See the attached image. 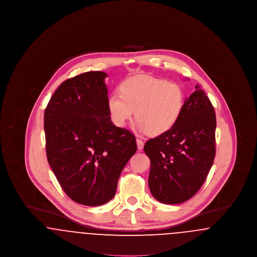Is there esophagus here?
Returning <instances> with one entry per match:
<instances>
[{
	"instance_id": "34e87169",
	"label": "esophagus",
	"mask_w": 257,
	"mask_h": 257,
	"mask_svg": "<svg viewBox=\"0 0 257 257\" xmlns=\"http://www.w3.org/2000/svg\"><path fill=\"white\" fill-rule=\"evenodd\" d=\"M137 141V146H138V149L139 150H142L143 148H144V146H145V144H144V141L143 140H141V139H137L136 140Z\"/></svg>"
}]
</instances>
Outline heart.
<instances>
[{
    "label": "heart",
    "mask_w": 257,
    "mask_h": 257,
    "mask_svg": "<svg viewBox=\"0 0 257 257\" xmlns=\"http://www.w3.org/2000/svg\"><path fill=\"white\" fill-rule=\"evenodd\" d=\"M184 104L185 93L180 85L149 76L127 79L120 86V94L112 93L108 101L115 125L124 126L135 110L138 129L154 136L171 130L178 121Z\"/></svg>",
    "instance_id": "obj_1"
}]
</instances>
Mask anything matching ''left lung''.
Here are the masks:
<instances>
[{"instance_id":"left-lung-1","label":"left lung","mask_w":257,"mask_h":257,"mask_svg":"<svg viewBox=\"0 0 257 257\" xmlns=\"http://www.w3.org/2000/svg\"><path fill=\"white\" fill-rule=\"evenodd\" d=\"M216 113L205 92L196 85L186 98L178 121L164 134L148 140V186L154 198L178 204L203 185L216 154Z\"/></svg>"}]
</instances>
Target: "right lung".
<instances>
[{
    "label": "right lung",
    "mask_w": 257,
    "mask_h": 257,
    "mask_svg": "<svg viewBox=\"0 0 257 257\" xmlns=\"http://www.w3.org/2000/svg\"><path fill=\"white\" fill-rule=\"evenodd\" d=\"M106 77L89 71L64 81L44 112L52 171L64 193L86 206L110 201L137 151L134 135L110 121Z\"/></svg>",
    "instance_id": "obj_1"
}]
</instances>
